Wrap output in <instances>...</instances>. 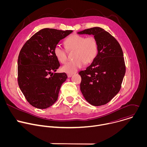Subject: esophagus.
<instances>
[{
    "label": "esophagus",
    "instance_id": "1",
    "mask_svg": "<svg viewBox=\"0 0 147 147\" xmlns=\"http://www.w3.org/2000/svg\"><path fill=\"white\" fill-rule=\"evenodd\" d=\"M72 76H73V74H67V76H68V77H69V78H70V77H72Z\"/></svg>",
    "mask_w": 147,
    "mask_h": 147
}]
</instances>
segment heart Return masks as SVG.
I'll return each instance as SVG.
<instances>
[{
  "label": "heart",
  "mask_w": 147,
  "mask_h": 147,
  "mask_svg": "<svg viewBox=\"0 0 147 147\" xmlns=\"http://www.w3.org/2000/svg\"><path fill=\"white\" fill-rule=\"evenodd\" d=\"M66 48L74 50L73 60L69 61L61 67V70L68 74H73L82 67L84 63L88 64L96 57L98 53V44L93 36H84L73 34L65 40ZM54 54L57 59L62 63L67 60V53L65 49L57 45L54 48Z\"/></svg>",
  "instance_id": "1"
}]
</instances>
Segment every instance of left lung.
<instances>
[{
    "mask_svg": "<svg viewBox=\"0 0 147 147\" xmlns=\"http://www.w3.org/2000/svg\"><path fill=\"white\" fill-rule=\"evenodd\" d=\"M92 35L98 53L86 70L80 71V90L85 99L95 107L108 103L120 91L125 73L123 53L117 40L100 27L78 32Z\"/></svg>",
    "mask_w": 147,
    "mask_h": 147,
    "instance_id": "1",
    "label": "left lung"
}]
</instances>
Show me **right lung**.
Here are the masks:
<instances>
[{"label": "right lung", "mask_w": 147, "mask_h": 147, "mask_svg": "<svg viewBox=\"0 0 147 147\" xmlns=\"http://www.w3.org/2000/svg\"><path fill=\"white\" fill-rule=\"evenodd\" d=\"M73 31L44 28L35 33L21 49L18 57V83L30 104L47 109L57 100L65 73H55L60 67L54 54L59 41Z\"/></svg>", "instance_id": "obj_1"}]
</instances>
